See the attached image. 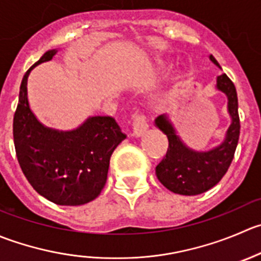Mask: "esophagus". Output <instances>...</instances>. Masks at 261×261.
I'll return each instance as SVG.
<instances>
[{
	"mask_svg": "<svg viewBox=\"0 0 261 261\" xmlns=\"http://www.w3.org/2000/svg\"><path fill=\"white\" fill-rule=\"evenodd\" d=\"M133 126H134V136L136 138H140L144 134L146 133V130L149 128L148 122H146L145 116L141 115V113H135L133 117Z\"/></svg>",
	"mask_w": 261,
	"mask_h": 261,
	"instance_id": "obj_1",
	"label": "esophagus"
}]
</instances>
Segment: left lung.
<instances>
[{
	"label": "left lung",
	"mask_w": 261,
	"mask_h": 261,
	"mask_svg": "<svg viewBox=\"0 0 261 261\" xmlns=\"http://www.w3.org/2000/svg\"><path fill=\"white\" fill-rule=\"evenodd\" d=\"M209 60L218 66L213 56ZM217 90L227 97V112L231 123L223 141L209 150H195L185 144L177 134L174 125L167 113L155 118V126L166 134L169 146L163 161L156 166L155 173L163 186L179 195H199L216 186L228 171L233 159L240 136L239 100L233 83L226 74L217 77Z\"/></svg>",
	"instance_id": "1"
}]
</instances>
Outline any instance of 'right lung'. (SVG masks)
I'll return each mask as SVG.
<instances>
[{
    "label": "right lung",
    "instance_id": "obj_1",
    "mask_svg": "<svg viewBox=\"0 0 261 261\" xmlns=\"http://www.w3.org/2000/svg\"><path fill=\"white\" fill-rule=\"evenodd\" d=\"M57 52L47 50L22 77L14 116V144L20 167L38 194L57 205L77 206L100 194L111 155L126 135L108 116H90L67 131L47 127L38 120L28 99V77Z\"/></svg>",
    "mask_w": 261,
    "mask_h": 261
}]
</instances>
